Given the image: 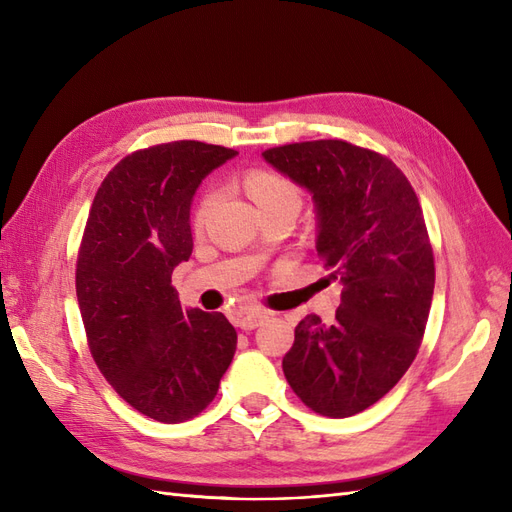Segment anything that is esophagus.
Wrapping results in <instances>:
<instances>
[{"label": "esophagus", "instance_id": "esophagus-1", "mask_svg": "<svg viewBox=\"0 0 512 512\" xmlns=\"http://www.w3.org/2000/svg\"><path fill=\"white\" fill-rule=\"evenodd\" d=\"M265 318L267 312H262V309H241V312H237V327L243 331H252L258 324L265 322Z\"/></svg>", "mask_w": 512, "mask_h": 512}]
</instances>
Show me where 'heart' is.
Wrapping results in <instances>:
<instances>
[{
	"label": "heart",
	"mask_w": 512,
	"mask_h": 512,
	"mask_svg": "<svg viewBox=\"0 0 512 512\" xmlns=\"http://www.w3.org/2000/svg\"><path fill=\"white\" fill-rule=\"evenodd\" d=\"M247 194L252 196L254 203L262 213L275 211V209H297L301 207V190L299 185L290 181L280 173H271V170H254L245 181ZM213 203V196H207L200 203L196 211V222L200 224Z\"/></svg>",
	"instance_id": "1"
}]
</instances>
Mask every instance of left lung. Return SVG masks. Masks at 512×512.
Masks as SVG:
<instances>
[{"mask_svg": "<svg viewBox=\"0 0 512 512\" xmlns=\"http://www.w3.org/2000/svg\"><path fill=\"white\" fill-rule=\"evenodd\" d=\"M262 158L312 194L316 252L344 286L333 324L316 314L297 324L284 376L314 412L359 414L421 346L436 284L423 209L389 158L346 141L292 143Z\"/></svg>", "mask_w": 512, "mask_h": 512, "instance_id": "8db88e82", "label": "left lung"}]
</instances>
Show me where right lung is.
<instances>
[{
  "label": "right lung",
  "mask_w": 512,
  "mask_h": 512,
  "mask_svg": "<svg viewBox=\"0 0 512 512\" xmlns=\"http://www.w3.org/2000/svg\"><path fill=\"white\" fill-rule=\"evenodd\" d=\"M235 156L198 141L134 151L106 175L89 211L76 260L89 350L108 384L153 421L203 412L237 350L224 314L183 309L170 286L192 256L198 185Z\"/></svg>",
  "instance_id": "right-lung-1"
}]
</instances>
